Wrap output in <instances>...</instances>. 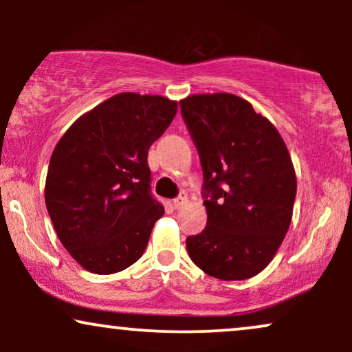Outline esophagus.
Segmentation results:
<instances>
[{"label": "esophagus", "mask_w": 352, "mask_h": 352, "mask_svg": "<svg viewBox=\"0 0 352 352\" xmlns=\"http://www.w3.org/2000/svg\"><path fill=\"white\" fill-rule=\"evenodd\" d=\"M185 204H187V195H185V193H180V195L173 200V208H182Z\"/></svg>", "instance_id": "1"}]
</instances>
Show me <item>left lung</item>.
Here are the masks:
<instances>
[{
	"mask_svg": "<svg viewBox=\"0 0 352 352\" xmlns=\"http://www.w3.org/2000/svg\"><path fill=\"white\" fill-rule=\"evenodd\" d=\"M204 168L207 227L187 238L204 273L223 281L263 272L293 217L296 173L280 132L248 100L228 92L180 100Z\"/></svg>",
	"mask_w": 352,
	"mask_h": 352,
	"instance_id": "left-lung-1",
	"label": "left lung"
}]
</instances>
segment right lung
Instances as JSON below:
<instances>
[{
    "label": "right lung",
    "mask_w": 352,
    "mask_h": 352,
    "mask_svg": "<svg viewBox=\"0 0 352 352\" xmlns=\"http://www.w3.org/2000/svg\"><path fill=\"white\" fill-rule=\"evenodd\" d=\"M177 114V100L122 92L76 120L59 139L44 199L60 243L96 274L134 265L164 215L151 195V145Z\"/></svg>",
    "instance_id": "obj_1"
}]
</instances>
